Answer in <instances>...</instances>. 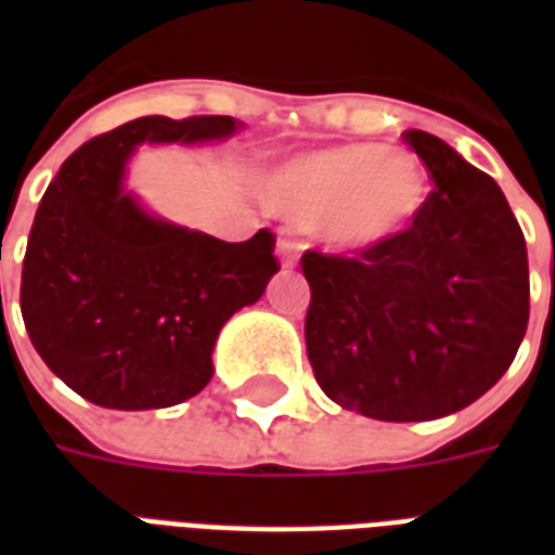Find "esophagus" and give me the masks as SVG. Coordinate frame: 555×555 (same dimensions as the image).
I'll return each instance as SVG.
<instances>
[{"label": "esophagus", "mask_w": 555, "mask_h": 555, "mask_svg": "<svg viewBox=\"0 0 555 555\" xmlns=\"http://www.w3.org/2000/svg\"><path fill=\"white\" fill-rule=\"evenodd\" d=\"M296 253H299V244L291 242V238H279L276 256H279V261H282V268H294Z\"/></svg>", "instance_id": "esophagus-1"}]
</instances>
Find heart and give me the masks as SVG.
I'll return each mask as SVG.
<instances>
[{"instance_id":"1","label":"heart","mask_w":555,"mask_h":555,"mask_svg":"<svg viewBox=\"0 0 555 555\" xmlns=\"http://www.w3.org/2000/svg\"><path fill=\"white\" fill-rule=\"evenodd\" d=\"M429 169L414 152L339 143L299 152L261 178L276 216L308 224L325 247L365 253L395 242L429 201Z\"/></svg>"}]
</instances>
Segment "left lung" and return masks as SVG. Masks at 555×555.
I'll use <instances>...</instances> for the list:
<instances>
[{"mask_svg":"<svg viewBox=\"0 0 555 555\" xmlns=\"http://www.w3.org/2000/svg\"><path fill=\"white\" fill-rule=\"evenodd\" d=\"M435 190L395 242L308 250V360L322 391L374 421H435L487 395L530 320L527 244L501 186L447 141L403 134Z\"/></svg>","mask_w":555,"mask_h":555,"instance_id":"1","label":"left lung"}]
</instances>
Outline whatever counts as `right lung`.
<instances>
[{
    "label": "right lung",
    "instance_id": "add662e5",
    "mask_svg": "<svg viewBox=\"0 0 555 555\" xmlns=\"http://www.w3.org/2000/svg\"><path fill=\"white\" fill-rule=\"evenodd\" d=\"M238 129L224 115L138 117L82 143L48 184L22 261V320L48 369L91 403L141 412L198 395L218 331L279 270L268 230L221 242L126 190L143 143L192 146Z\"/></svg>",
    "mask_w": 555,
    "mask_h": 555
}]
</instances>
